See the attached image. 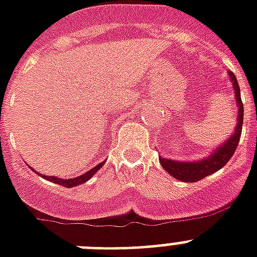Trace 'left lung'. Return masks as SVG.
Listing matches in <instances>:
<instances>
[{"label":"left lung","mask_w":257,"mask_h":257,"mask_svg":"<svg viewBox=\"0 0 257 257\" xmlns=\"http://www.w3.org/2000/svg\"><path fill=\"white\" fill-rule=\"evenodd\" d=\"M231 81L233 84L235 89V95H236L237 107H239V117H237V125L232 137H231L224 145L219 147L218 149L211 154V157L202 160V161H194V162H181V161H172L168 158L160 157L162 168L172 174L174 178L183 181V182H197L201 181L204 177L210 176L212 173L218 172L219 169H222L227 162L230 161L231 157L235 153L239 141H240L241 128H243V101L240 97V88H239V83L236 80V76L233 72H228Z\"/></svg>","instance_id":"8db88e82"}]
</instances>
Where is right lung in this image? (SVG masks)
Segmentation results:
<instances>
[{
	"label": "right lung",
	"mask_w": 257,
	"mask_h": 257,
	"mask_svg": "<svg viewBox=\"0 0 257 257\" xmlns=\"http://www.w3.org/2000/svg\"><path fill=\"white\" fill-rule=\"evenodd\" d=\"M103 165H104V162H101V164H99L93 169H91L89 172L84 173L83 176L75 177V178L62 179V178H56V177H49V176H43V178L47 179V181H51V182H54V183H58V185H62V186H64V187H74V186H78V185H81V183L87 182L89 178H92L93 174H95V173L97 172L99 169H101V166H103Z\"/></svg>",
	"instance_id": "add662e5"
}]
</instances>
